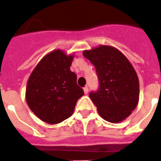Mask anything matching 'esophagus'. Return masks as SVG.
Instances as JSON below:
<instances>
[{
	"label": "esophagus",
	"mask_w": 161,
	"mask_h": 161,
	"mask_svg": "<svg viewBox=\"0 0 161 161\" xmlns=\"http://www.w3.org/2000/svg\"><path fill=\"white\" fill-rule=\"evenodd\" d=\"M83 92H84L85 94H87L88 93V87L86 86V87H83Z\"/></svg>",
	"instance_id": "34e87169"
}]
</instances>
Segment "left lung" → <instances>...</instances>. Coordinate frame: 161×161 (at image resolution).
Masks as SVG:
<instances>
[{"instance_id": "8db88e82", "label": "left lung", "mask_w": 161, "mask_h": 161, "mask_svg": "<svg viewBox=\"0 0 161 161\" xmlns=\"http://www.w3.org/2000/svg\"><path fill=\"white\" fill-rule=\"evenodd\" d=\"M95 66L99 89L89 94L100 117L111 123L127 118L139 102V78L132 64L117 48L99 45L83 50Z\"/></svg>"}]
</instances>
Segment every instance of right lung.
<instances>
[{"instance_id":"right-lung-1","label":"right lung","mask_w":161,"mask_h":161,"mask_svg":"<svg viewBox=\"0 0 161 161\" xmlns=\"http://www.w3.org/2000/svg\"><path fill=\"white\" fill-rule=\"evenodd\" d=\"M74 54L54 49L44 55L29 78L25 100L41 121L58 124L70 117L83 90L70 70Z\"/></svg>"}]
</instances>
